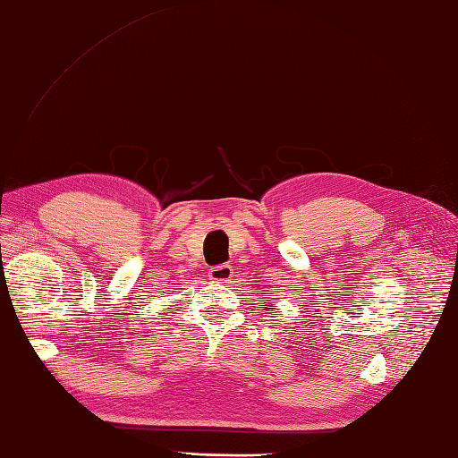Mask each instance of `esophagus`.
Instances as JSON below:
<instances>
[{"mask_svg": "<svg viewBox=\"0 0 458 458\" xmlns=\"http://www.w3.org/2000/svg\"><path fill=\"white\" fill-rule=\"evenodd\" d=\"M209 279L216 281V283H229L231 277H233V267L224 264V266H216L209 269Z\"/></svg>", "mask_w": 458, "mask_h": 458, "instance_id": "1", "label": "esophagus"}]
</instances>
